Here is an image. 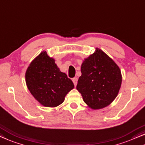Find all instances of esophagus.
<instances>
[{"mask_svg": "<svg viewBox=\"0 0 145 145\" xmlns=\"http://www.w3.org/2000/svg\"><path fill=\"white\" fill-rule=\"evenodd\" d=\"M72 82H73V83H74V85L75 86H76V84H77V82H78V78L76 77H74V78H72Z\"/></svg>", "mask_w": 145, "mask_h": 145, "instance_id": "esophagus-1", "label": "esophagus"}]
</instances>
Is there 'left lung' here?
Here are the masks:
<instances>
[{"mask_svg": "<svg viewBox=\"0 0 145 145\" xmlns=\"http://www.w3.org/2000/svg\"><path fill=\"white\" fill-rule=\"evenodd\" d=\"M76 89L92 109L108 106L118 95L121 84L118 66L101 50L96 48L81 66Z\"/></svg>", "mask_w": 145, "mask_h": 145, "instance_id": "8db88e82", "label": "left lung"}]
</instances>
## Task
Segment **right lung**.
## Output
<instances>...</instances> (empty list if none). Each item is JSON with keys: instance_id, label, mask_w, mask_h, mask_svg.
<instances>
[{"instance_id": "add662e5", "label": "right lung", "mask_w": 145, "mask_h": 145, "mask_svg": "<svg viewBox=\"0 0 145 145\" xmlns=\"http://www.w3.org/2000/svg\"><path fill=\"white\" fill-rule=\"evenodd\" d=\"M27 88L40 103L55 107L64 101L74 88L72 80L61 72L53 58L42 52L31 62L25 74Z\"/></svg>"}]
</instances>
